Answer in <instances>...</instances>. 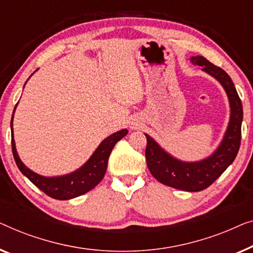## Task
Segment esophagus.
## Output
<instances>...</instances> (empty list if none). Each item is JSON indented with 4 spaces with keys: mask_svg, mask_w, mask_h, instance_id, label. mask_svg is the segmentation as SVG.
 Instances as JSON below:
<instances>
[{
    "mask_svg": "<svg viewBox=\"0 0 253 253\" xmlns=\"http://www.w3.org/2000/svg\"><path fill=\"white\" fill-rule=\"evenodd\" d=\"M138 126H140V125H138V123H131L130 124L131 129H136V128H138Z\"/></svg>",
    "mask_w": 253,
    "mask_h": 253,
    "instance_id": "obj_1",
    "label": "esophagus"
}]
</instances>
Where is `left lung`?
Here are the masks:
<instances>
[{"mask_svg": "<svg viewBox=\"0 0 253 253\" xmlns=\"http://www.w3.org/2000/svg\"><path fill=\"white\" fill-rule=\"evenodd\" d=\"M190 62L219 81L229 101L230 117L219 147L209 157L197 162L180 161L163 149L148 134L145 158L150 173L166 186L184 191H201L211 186L236 158L241 144V126L243 120L242 102L230 77L203 56H193Z\"/></svg>", "mask_w": 253, "mask_h": 253, "instance_id": "left-lung-1", "label": "left lung"}]
</instances>
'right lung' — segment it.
<instances>
[{"label":"right lung","instance_id":"add662e5","mask_svg":"<svg viewBox=\"0 0 253 253\" xmlns=\"http://www.w3.org/2000/svg\"><path fill=\"white\" fill-rule=\"evenodd\" d=\"M26 83H25V84H26ZM17 104L15 106V110H13V115H15ZM13 115L11 117V145L13 158H15L17 166H18L20 172L32 183L35 184L39 189L47 194L48 196L59 199V201H66V199L81 196V195L88 193L92 188L97 186L104 177L106 167H108L109 156L111 154L113 147H115L117 142L122 140L124 136H126L128 133L127 129H122L104 138L101 142V144L96 148L90 158L74 172L58 176H43L28 169L19 158L16 149L15 138H13Z\"/></svg>","mask_w":253,"mask_h":253}]
</instances>
